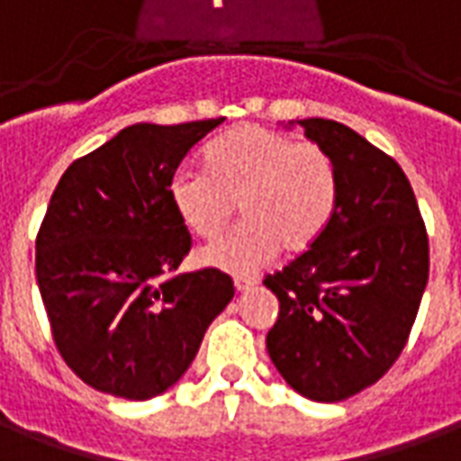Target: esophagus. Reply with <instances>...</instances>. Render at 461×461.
Returning a JSON list of instances; mask_svg holds the SVG:
<instances>
[{
    "mask_svg": "<svg viewBox=\"0 0 461 461\" xmlns=\"http://www.w3.org/2000/svg\"><path fill=\"white\" fill-rule=\"evenodd\" d=\"M258 282L253 280V277H235V290L238 292H248L253 290Z\"/></svg>",
    "mask_w": 461,
    "mask_h": 461,
    "instance_id": "esophagus-1",
    "label": "esophagus"
}]
</instances>
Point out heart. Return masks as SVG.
Wrapping results in <instances>:
<instances>
[{
	"label": "heart",
	"mask_w": 461,
	"mask_h": 461,
	"mask_svg": "<svg viewBox=\"0 0 461 461\" xmlns=\"http://www.w3.org/2000/svg\"><path fill=\"white\" fill-rule=\"evenodd\" d=\"M208 169L179 167L169 201L181 223L198 238H213L240 201L245 221L201 248L198 260L216 270L248 275L270 263L280 245L304 253L327 230L337 211L334 159L317 142L265 124H240L206 152Z\"/></svg>",
	"instance_id": "1"
}]
</instances>
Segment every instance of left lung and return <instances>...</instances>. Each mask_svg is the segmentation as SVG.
Segmentation results:
<instances>
[{
	"label": "left lung",
	"instance_id": "left-lung-1",
	"mask_svg": "<svg viewBox=\"0 0 461 461\" xmlns=\"http://www.w3.org/2000/svg\"><path fill=\"white\" fill-rule=\"evenodd\" d=\"M297 124L334 159L339 201L317 243L265 277L280 300L267 354L300 395L339 402L383 378L408 344L429 275L428 230L393 157L334 120Z\"/></svg>",
	"mask_w": 461,
	"mask_h": 461
}]
</instances>
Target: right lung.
I'll return each instance as SVG.
<instances>
[{
	"label": "right lung",
	"mask_w": 461,
	"mask_h": 461,
	"mask_svg": "<svg viewBox=\"0 0 461 461\" xmlns=\"http://www.w3.org/2000/svg\"><path fill=\"white\" fill-rule=\"evenodd\" d=\"M223 122L130 124L70 164L36 235V280L63 361L95 391L159 395L233 300L226 272H184L191 235L169 201L181 159Z\"/></svg>",
	"instance_id": "add662e5"
}]
</instances>
